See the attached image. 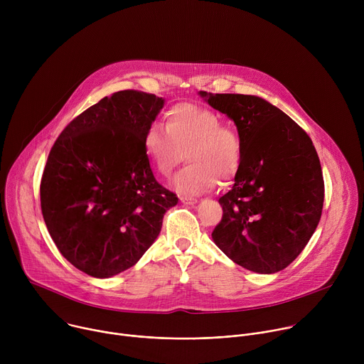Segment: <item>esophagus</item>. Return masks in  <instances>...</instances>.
<instances>
[{"instance_id": "obj_1", "label": "esophagus", "mask_w": 364, "mask_h": 364, "mask_svg": "<svg viewBox=\"0 0 364 364\" xmlns=\"http://www.w3.org/2000/svg\"><path fill=\"white\" fill-rule=\"evenodd\" d=\"M180 201L184 203V204H196L197 198H194V197H180Z\"/></svg>"}]
</instances>
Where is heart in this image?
Here are the masks:
<instances>
[{
    "mask_svg": "<svg viewBox=\"0 0 364 364\" xmlns=\"http://www.w3.org/2000/svg\"><path fill=\"white\" fill-rule=\"evenodd\" d=\"M166 129L151 125L144 135V151L159 174L168 177L183 161L187 164L174 178V188L183 194H200L222 180L236 176L242 163V139L223 125L219 114L178 103L166 114Z\"/></svg>",
    "mask_w": 364,
    "mask_h": 364,
    "instance_id": "obj_1",
    "label": "heart"
}]
</instances>
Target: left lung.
Instances as JSON below:
<instances>
[{
  "mask_svg": "<svg viewBox=\"0 0 364 364\" xmlns=\"http://www.w3.org/2000/svg\"><path fill=\"white\" fill-rule=\"evenodd\" d=\"M236 124L242 163L219 198L215 243L257 274L285 269L316 232L324 203L320 159L306 132L262 97L200 92Z\"/></svg>",
  "mask_w": 364,
  "mask_h": 364,
  "instance_id": "left-lung-1",
  "label": "left lung"
}]
</instances>
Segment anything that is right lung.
<instances>
[{
    "label": "right lung",
    "mask_w": 364,
    "mask_h": 364,
    "mask_svg": "<svg viewBox=\"0 0 364 364\" xmlns=\"http://www.w3.org/2000/svg\"><path fill=\"white\" fill-rule=\"evenodd\" d=\"M164 99L119 90L76 117L51 146L41 213L59 252L79 271L109 278L134 267L178 197L155 180L144 135Z\"/></svg>",
    "instance_id": "right-lung-1"
}]
</instances>
